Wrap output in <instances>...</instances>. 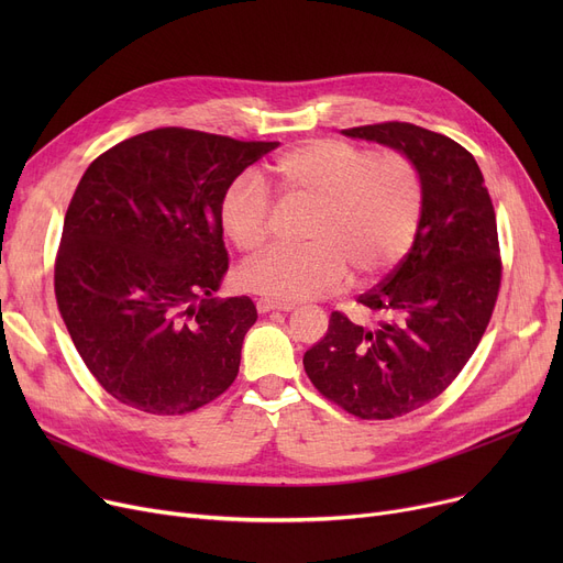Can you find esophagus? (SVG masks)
Returning a JSON list of instances; mask_svg holds the SVG:
<instances>
[{
    "label": "esophagus",
    "instance_id": "esophagus-1",
    "mask_svg": "<svg viewBox=\"0 0 563 563\" xmlns=\"http://www.w3.org/2000/svg\"><path fill=\"white\" fill-rule=\"evenodd\" d=\"M272 310H283V312H289L294 310V303H287V301H274V299H257V312H272Z\"/></svg>",
    "mask_w": 563,
    "mask_h": 563
}]
</instances>
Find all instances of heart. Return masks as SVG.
<instances>
[{
    "label": "heart",
    "mask_w": 563,
    "mask_h": 563,
    "mask_svg": "<svg viewBox=\"0 0 563 563\" xmlns=\"http://www.w3.org/2000/svg\"><path fill=\"white\" fill-rule=\"evenodd\" d=\"M272 170L280 191L314 207L306 246L274 249L242 269L249 289L278 301H303L353 278L374 280L408 255L424 214V183L404 153L376 155L346 141L317 139L283 153ZM272 202L260 177L236 175L219 202L234 246L260 251L269 240Z\"/></svg>",
    "instance_id": "obj_1"
}]
</instances>
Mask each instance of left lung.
Here are the masks:
<instances>
[{
    "label": "left lung",
    "instance_id": "obj_1",
    "mask_svg": "<svg viewBox=\"0 0 563 563\" xmlns=\"http://www.w3.org/2000/svg\"><path fill=\"white\" fill-rule=\"evenodd\" d=\"M342 134L410 157L424 183V214L397 269L358 297L367 321L333 312L303 367L351 416L393 420L445 390L488 327L501 278L495 210L475 157L450 136L410 123Z\"/></svg>",
    "mask_w": 563,
    "mask_h": 563
}]
</instances>
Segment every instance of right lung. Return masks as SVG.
Masks as SVG:
<instances>
[{
	"label": "right lung",
	"instance_id": "add662e5",
	"mask_svg": "<svg viewBox=\"0 0 563 563\" xmlns=\"http://www.w3.org/2000/svg\"><path fill=\"white\" fill-rule=\"evenodd\" d=\"M278 145L162 128L81 175L54 294L81 361L121 404L185 416L232 386L257 310L249 297H214L228 272L219 202Z\"/></svg>",
	"mask_w": 563,
	"mask_h": 563
}]
</instances>
